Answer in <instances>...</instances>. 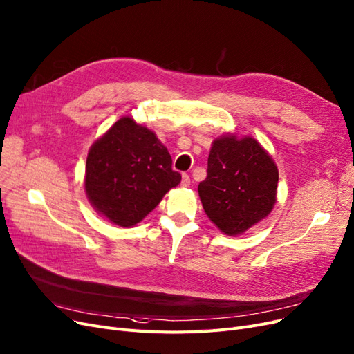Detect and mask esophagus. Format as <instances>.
Masks as SVG:
<instances>
[{
  "label": "esophagus",
  "instance_id": "esophagus-1",
  "mask_svg": "<svg viewBox=\"0 0 354 354\" xmlns=\"http://www.w3.org/2000/svg\"><path fill=\"white\" fill-rule=\"evenodd\" d=\"M182 187H189L191 185V178L188 174H182V180H180Z\"/></svg>",
  "mask_w": 354,
  "mask_h": 354
}]
</instances>
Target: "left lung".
<instances>
[{
    "label": "left lung",
    "mask_w": 354,
    "mask_h": 354,
    "mask_svg": "<svg viewBox=\"0 0 354 354\" xmlns=\"http://www.w3.org/2000/svg\"><path fill=\"white\" fill-rule=\"evenodd\" d=\"M278 179V167L254 139L224 136L212 143L198 192L209 220L236 236L272 211Z\"/></svg>",
    "instance_id": "8db88e82"
}]
</instances>
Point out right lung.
I'll use <instances>...</instances> for the list:
<instances>
[{"label":"right lung","instance_id":"1","mask_svg":"<svg viewBox=\"0 0 354 354\" xmlns=\"http://www.w3.org/2000/svg\"><path fill=\"white\" fill-rule=\"evenodd\" d=\"M180 182L155 133L122 117L92 145L85 191L94 208L121 227L142 221Z\"/></svg>","mask_w":354,"mask_h":354}]
</instances>
